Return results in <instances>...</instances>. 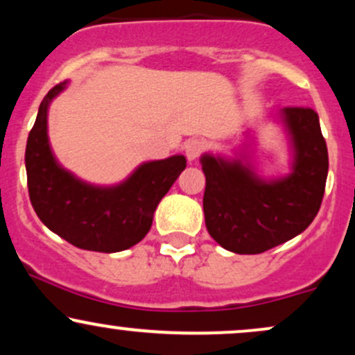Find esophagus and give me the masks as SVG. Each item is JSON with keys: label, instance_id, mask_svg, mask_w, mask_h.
I'll use <instances>...</instances> for the list:
<instances>
[{"label": "esophagus", "instance_id": "esophagus-1", "mask_svg": "<svg viewBox=\"0 0 355 355\" xmlns=\"http://www.w3.org/2000/svg\"><path fill=\"white\" fill-rule=\"evenodd\" d=\"M203 150V141L202 140H189L185 144V157L189 162H195L198 158V155Z\"/></svg>", "mask_w": 355, "mask_h": 355}]
</instances>
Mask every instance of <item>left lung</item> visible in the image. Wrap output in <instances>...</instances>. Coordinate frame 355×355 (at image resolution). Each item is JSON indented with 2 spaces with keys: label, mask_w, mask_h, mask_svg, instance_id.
<instances>
[{
  "label": "left lung",
  "mask_w": 355,
  "mask_h": 355,
  "mask_svg": "<svg viewBox=\"0 0 355 355\" xmlns=\"http://www.w3.org/2000/svg\"><path fill=\"white\" fill-rule=\"evenodd\" d=\"M287 138L288 172L262 175L250 132L234 155L203 153V214L215 242L225 250L254 255L297 237L315 218L329 172L319 115L311 108H282L268 116Z\"/></svg>",
  "instance_id": "obj_1"
}]
</instances>
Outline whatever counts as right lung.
Instances as JSON below:
<instances>
[{
	"instance_id": "right-lung-1",
	"label": "right lung",
	"mask_w": 355,
	"mask_h": 355,
	"mask_svg": "<svg viewBox=\"0 0 355 355\" xmlns=\"http://www.w3.org/2000/svg\"><path fill=\"white\" fill-rule=\"evenodd\" d=\"M70 81L53 87L38 108L28 137L24 165L31 205L44 225L71 245L113 254L137 245L148 234L153 214L185 170L183 155L144 162L115 185L81 180L53 153L48 110Z\"/></svg>"
}]
</instances>
